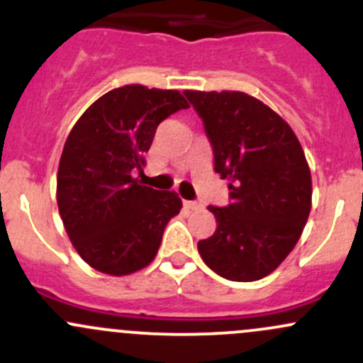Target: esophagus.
<instances>
[{
	"mask_svg": "<svg viewBox=\"0 0 363 363\" xmlns=\"http://www.w3.org/2000/svg\"><path fill=\"white\" fill-rule=\"evenodd\" d=\"M184 207H186V208H189V211H195V208H200V207H202V203H199V202H189V200H186V202H184Z\"/></svg>",
	"mask_w": 363,
	"mask_h": 363,
	"instance_id": "obj_1",
	"label": "esophagus"
}]
</instances>
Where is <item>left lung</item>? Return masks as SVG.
I'll use <instances>...</instances> for the list:
<instances>
[{
  "label": "left lung",
  "mask_w": 363,
  "mask_h": 363,
  "mask_svg": "<svg viewBox=\"0 0 363 363\" xmlns=\"http://www.w3.org/2000/svg\"><path fill=\"white\" fill-rule=\"evenodd\" d=\"M202 117L214 170L228 179V207H208L216 232L200 240L208 269L230 281L269 276L298 242L311 212L313 181L290 124L240 91H184Z\"/></svg>",
  "instance_id": "8db88e82"
}]
</instances>
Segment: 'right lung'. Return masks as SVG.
<instances>
[{"mask_svg": "<svg viewBox=\"0 0 363 363\" xmlns=\"http://www.w3.org/2000/svg\"><path fill=\"white\" fill-rule=\"evenodd\" d=\"M188 107L177 89L130 84L98 98L69 131L57 168V207L75 251L98 272L128 276L155 259L182 200L131 174L145 163L161 121Z\"/></svg>", "mask_w": 363, "mask_h": 363, "instance_id": "add662e5", "label": "right lung"}]
</instances>
